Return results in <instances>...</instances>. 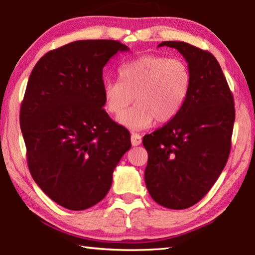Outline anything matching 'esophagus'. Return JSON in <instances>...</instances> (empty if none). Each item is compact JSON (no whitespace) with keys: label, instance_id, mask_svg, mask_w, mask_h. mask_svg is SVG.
I'll list each match as a JSON object with an SVG mask.
<instances>
[{"label":"esophagus","instance_id":"34e87169","mask_svg":"<svg viewBox=\"0 0 255 255\" xmlns=\"http://www.w3.org/2000/svg\"><path fill=\"white\" fill-rule=\"evenodd\" d=\"M130 140H131V145L132 146L140 145V143H141V136L139 135V133L132 132L131 136H130Z\"/></svg>","mask_w":255,"mask_h":255}]
</instances>
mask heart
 Wrapping results in <instances>:
<instances>
[{
    "instance_id": "heart-1",
    "label": "heart",
    "mask_w": 255,
    "mask_h": 255,
    "mask_svg": "<svg viewBox=\"0 0 255 255\" xmlns=\"http://www.w3.org/2000/svg\"><path fill=\"white\" fill-rule=\"evenodd\" d=\"M119 79L103 83L106 109L120 116L135 98L136 105L118 119L132 130L148 128L154 122H171L184 105L191 85L187 64L161 55H143L124 64Z\"/></svg>"
}]
</instances>
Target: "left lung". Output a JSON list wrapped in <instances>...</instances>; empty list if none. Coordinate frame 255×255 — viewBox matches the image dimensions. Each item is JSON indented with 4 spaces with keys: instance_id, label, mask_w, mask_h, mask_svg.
Listing matches in <instances>:
<instances>
[{
    "instance_id": "left-lung-1",
    "label": "left lung",
    "mask_w": 255,
    "mask_h": 255,
    "mask_svg": "<svg viewBox=\"0 0 255 255\" xmlns=\"http://www.w3.org/2000/svg\"><path fill=\"white\" fill-rule=\"evenodd\" d=\"M188 63L191 85L175 117L144 136L148 153L145 183L165 208L185 209L204 198L225 167L235 120L234 99L209 51L183 41H163Z\"/></svg>"
}]
</instances>
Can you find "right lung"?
<instances>
[{
  "label": "right lung",
  "mask_w": 255,
  "mask_h": 255,
  "mask_svg": "<svg viewBox=\"0 0 255 255\" xmlns=\"http://www.w3.org/2000/svg\"><path fill=\"white\" fill-rule=\"evenodd\" d=\"M129 48L117 40H77L50 50L30 74L20 126L30 173L56 204L70 210L97 205L131 147L130 133L106 110L102 71Z\"/></svg>",
  "instance_id": "1"
}]
</instances>
